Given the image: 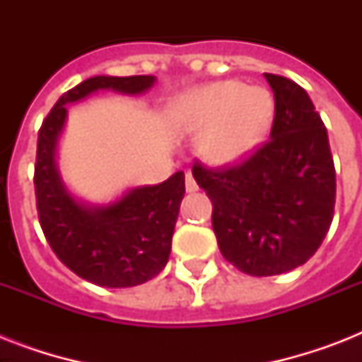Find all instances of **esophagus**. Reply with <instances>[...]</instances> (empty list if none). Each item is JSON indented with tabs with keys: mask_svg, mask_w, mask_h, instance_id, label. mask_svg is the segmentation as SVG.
I'll return each mask as SVG.
<instances>
[{
	"mask_svg": "<svg viewBox=\"0 0 362 362\" xmlns=\"http://www.w3.org/2000/svg\"><path fill=\"white\" fill-rule=\"evenodd\" d=\"M199 189L197 182H195V178H193L192 173H187L186 175V192L187 193H195Z\"/></svg>",
	"mask_w": 362,
	"mask_h": 362,
	"instance_id": "1",
	"label": "esophagus"
}]
</instances>
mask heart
<instances>
[{
    "label": "heart",
    "mask_w": 362,
    "mask_h": 362,
    "mask_svg": "<svg viewBox=\"0 0 362 362\" xmlns=\"http://www.w3.org/2000/svg\"><path fill=\"white\" fill-rule=\"evenodd\" d=\"M274 98L267 88L237 81L210 82L180 93L169 122L182 133H199V152L212 165H235L247 158L269 133Z\"/></svg>",
    "instance_id": "heart-1"
}]
</instances>
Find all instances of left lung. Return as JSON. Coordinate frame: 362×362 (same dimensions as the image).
<instances>
[{
  "instance_id": "1",
  "label": "left lung",
  "mask_w": 362,
  "mask_h": 362,
  "mask_svg": "<svg viewBox=\"0 0 362 362\" xmlns=\"http://www.w3.org/2000/svg\"><path fill=\"white\" fill-rule=\"evenodd\" d=\"M274 122L252 158L231 169L193 165L212 201V227L223 257L250 276H274L308 261L331 227L337 176L329 136L308 93L264 73Z\"/></svg>"
}]
</instances>
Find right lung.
Returning a JSON list of instances; mask_svg holds the SVG:
<instances>
[{"mask_svg": "<svg viewBox=\"0 0 362 362\" xmlns=\"http://www.w3.org/2000/svg\"><path fill=\"white\" fill-rule=\"evenodd\" d=\"M153 84L152 75L92 76L58 99L39 131L33 184L42 233L59 261L95 286H141L165 269L186 186L178 170L158 186L131 187L107 204L76 199L56 161L67 105L99 90L141 95Z\"/></svg>", "mask_w": 362, "mask_h": 362, "instance_id": "add662e5", "label": "right lung"}]
</instances>
